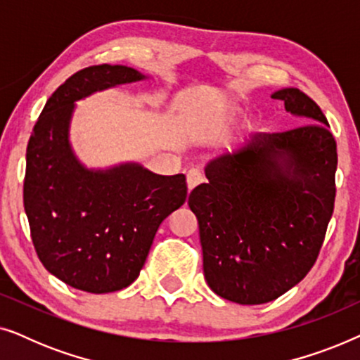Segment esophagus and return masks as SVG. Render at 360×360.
Here are the masks:
<instances>
[{
    "label": "esophagus",
    "mask_w": 360,
    "mask_h": 360,
    "mask_svg": "<svg viewBox=\"0 0 360 360\" xmlns=\"http://www.w3.org/2000/svg\"><path fill=\"white\" fill-rule=\"evenodd\" d=\"M203 180H205L203 172H201L200 169H196V167L190 169L188 174H186V184H188V190H193L195 186H198Z\"/></svg>",
    "instance_id": "obj_1"
}]
</instances>
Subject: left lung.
Here are the masks:
<instances>
[{
  "label": "left lung",
  "instance_id": "left-lung-1",
  "mask_svg": "<svg viewBox=\"0 0 360 360\" xmlns=\"http://www.w3.org/2000/svg\"><path fill=\"white\" fill-rule=\"evenodd\" d=\"M272 98L307 124L221 152L188 196L206 282L239 304L272 302L307 277L336 198L338 149L321 108L298 88Z\"/></svg>",
  "mask_w": 360,
  "mask_h": 360
}]
</instances>
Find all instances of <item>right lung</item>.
Segmentation results:
<instances>
[{
  "mask_svg": "<svg viewBox=\"0 0 360 360\" xmlns=\"http://www.w3.org/2000/svg\"><path fill=\"white\" fill-rule=\"evenodd\" d=\"M146 78L124 65H91L62 83L34 126L26 152L24 210L37 257L88 293L122 290L139 277L162 221L186 200L184 174L122 164L88 170L68 142L75 101Z\"/></svg>",
  "mask_w": 360,
  "mask_h": 360,
  "instance_id": "obj_1",
  "label": "right lung"
}]
</instances>
